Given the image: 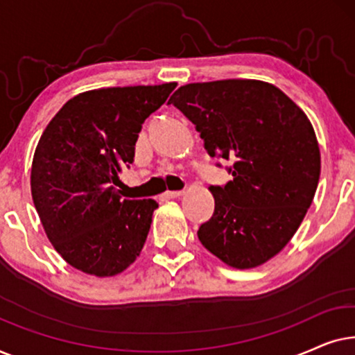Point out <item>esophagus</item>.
I'll use <instances>...</instances> for the list:
<instances>
[{
  "label": "esophagus",
  "mask_w": 355,
  "mask_h": 355,
  "mask_svg": "<svg viewBox=\"0 0 355 355\" xmlns=\"http://www.w3.org/2000/svg\"><path fill=\"white\" fill-rule=\"evenodd\" d=\"M184 193H186L184 191H168L163 193V197L164 198H178V197H182Z\"/></svg>",
  "instance_id": "34e87169"
}]
</instances>
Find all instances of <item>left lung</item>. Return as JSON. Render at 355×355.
<instances>
[{
  "instance_id": "8db88e82",
  "label": "left lung",
  "mask_w": 355,
  "mask_h": 355,
  "mask_svg": "<svg viewBox=\"0 0 355 355\" xmlns=\"http://www.w3.org/2000/svg\"><path fill=\"white\" fill-rule=\"evenodd\" d=\"M196 124L210 157L232 162V181L210 187L215 213L197 236L237 270L284 249L312 205L320 148L307 114L278 87L255 79L197 82L169 98Z\"/></svg>"
}]
</instances>
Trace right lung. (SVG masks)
I'll list each match as a JSON object with an SVG mask.
<instances>
[{"label":"right lung","instance_id":"right-lung-1","mask_svg":"<svg viewBox=\"0 0 355 355\" xmlns=\"http://www.w3.org/2000/svg\"><path fill=\"white\" fill-rule=\"evenodd\" d=\"M176 85L82 92L43 130L32 159L33 205L48 241L72 268L110 278L142 252L158 203L129 200L114 186L134 162L142 123Z\"/></svg>","mask_w":355,"mask_h":355}]
</instances>
